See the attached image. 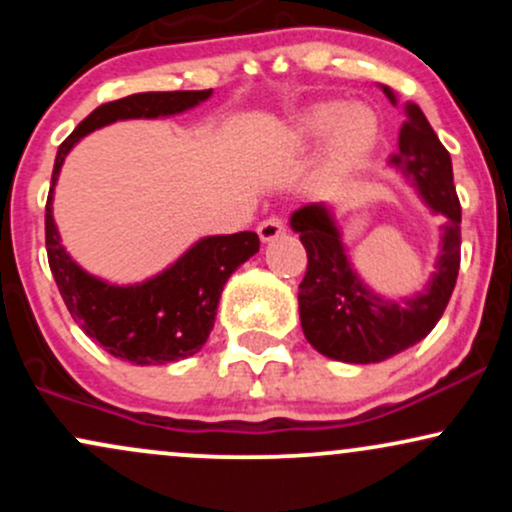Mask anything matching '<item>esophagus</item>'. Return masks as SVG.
Listing matches in <instances>:
<instances>
[{
    "instance_id": "34e87169",
    "label": "esophagus",
    "mask_w": 512,
    "mask_h": 512,
    "mask_svg": "<svg viewBox=\"0 0 512 512\" xmlns=\"http://www.w3.org/2000/svg\"><path fill=\"white\" fill-rule=\"evenodd\" d=\"M284 231H286V221L281 219V216H269V219H264L260 226H257V233H260L262 243H269V240L279 238Z\"/></svg>"
}]
</instances>
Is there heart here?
Returning <instances> with one entry per match:
<instances>
[{
  "label": "heart",
  "mask_w": 512,
  "mask_h": 512,
  "mask_svg": "<svg viewBox=\"0 0 512 512\" xmlns=\"http://www.w3.org/2000/svg\"><path fill=\"white\" fill-rule=\"evenodd\" d=\"M327 137V166L334 173L356 168L378 142V117L366 105L317 103L305 110L293 129V142Z\"/></svg>",
  "instance_id": "obj_1"
}]
</instances>
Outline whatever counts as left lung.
Listing matches in <instances>:
<instances>
[{"label": "left lung", "mask_w": 512, "mask_h": 512, "mask_svg": "<svg viewBox=\"0 0 512 512\" xmlns=\"http://www.w3.org/2000/svg\"><path fill=\"white\" fill-rule=\"evenodd\" d=\"M383 91L395 103V93L387 86ZM390 163L419 187L428 207L448 219L436 272L419 296L387 303L366 289L346 260L327 207L305 204L291 216L308 252V269L298 286L303 334L313 349L334 361L378 363L421 342L448 308L460 272L462 207L452 185V161L419 105H407V122L399 129V149Z\"/></svg>", "instance_id": "left-lung-1"}]
</instances>
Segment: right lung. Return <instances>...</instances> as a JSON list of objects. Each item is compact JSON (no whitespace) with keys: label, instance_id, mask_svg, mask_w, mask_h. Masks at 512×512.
<instances>
[{"label":"right lung","instance_id":"right-lung-1","mask_svg":"<svg viewBox=\"0 0 512 512\" xmlns=\"http://www.w3.org/2000/svg\"><path fill=\"white\" fill-rule=\"evenodd\" d=\"M207 91H151L134 93L98 105L60 144L52 168V185L45 204V248L50 272L67 305L88 337L122 361L151 366L195 356L214 327L221 291L245 260L260 250L252 231L211 236L192 245L166 272L134 286H113L86 274L67 250L52 219V190L72 146L93 129L132 117H166L207 101Z\"/></svg>","mask_w":512,"mask_h":512}]
</instances>
